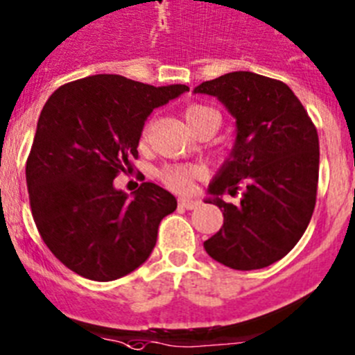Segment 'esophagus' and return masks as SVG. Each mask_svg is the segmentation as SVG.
<instances>
[{
	"instance_id": "34e87169",
	"label": "esophagus",
	"mask_w": 355,
	"mask_h": 355,
	"mask_svg": "<svg viewBox=\"0 0 355 355\" xmlns=\"http://www.w3.org/2000/svg\"><path fill=\"white\" fill-rule=\"evenodd\" d=\"M178 205H180L182 208H185V210H194V208L200 205V201L194 200V198H180V200H178Z\"/></svg>"
}]
</instances>
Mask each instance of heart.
Instances as JSON below:
<instances>
[{"label": "heart", "mask_w": 355, "mask_h": 355, "mask_svg": "<svg viewBox=\"0 0 355 355\" xmlns=\"http://www.w3.org/2000/svg\"><path fill=\"white\" fill-rule=\"evenodd\" d=\"M211 108L205 107V105H191L185 110V121L189 122L191 128H196L200 124L201 119L205 115L211 114ZM201 168L194 166V164H182V166H164L159 171V178H161L168 187L175 189V191H187L191 187V182L201 175Z\"/></svg>", "instance_id": "obj_1"}]
</instances>
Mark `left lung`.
<instances>
[{
	"instance_id": "8db88e82",
	"label": "left lung",
	"mask_w": 355,
	"mask_h": 355,
	"mask_svg": "<svg viewBox=\"0 0 355 355\" xmlns=\"http://www.w3.org/2000/svg\"><path fill=\"white\" fill-rule=\"evenodd\" d=\"M215 96L236 124L230 157L208 185L224 224L205 241L211 259L233 270H259L291 252L315 208L319 137L300 99L284 82L233 71L194 87ZM240 184V205L226 204Z\"/></svg>"
}]
</instances>
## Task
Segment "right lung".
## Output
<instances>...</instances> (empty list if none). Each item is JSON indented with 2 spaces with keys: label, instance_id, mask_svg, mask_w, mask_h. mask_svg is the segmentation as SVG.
<instances>
[{
  "label": "right lung",
  "instance_id": "right-lung-1",
  "mask_svg": "<svg viewBox=\"0 0 355 355\" xmlns=\"http://www.w3.org/2000/svg\"><path fill=\"white\" fill-rule=\"evenodd\" d=\"M187 91L92 75L62 85L45 103L26 162L31 214L51 252L80 277L117 280L154 250L159 224L177 200L152 182L125 194L114 178L138 157L154 108Z\"/></svg>",
  "mask_w": 355,
  "mask_h": 355
}]
</instances>
